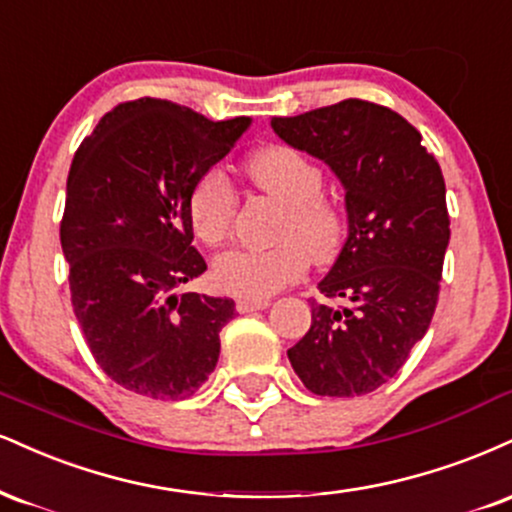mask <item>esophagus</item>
Segmentation results:
<instances>
[{"label":"esophagus","instance_id":"obj_1","mask_svg":"<svg viewBox=\"0 0 512 512\" xmlns=\"http://www.w3.org/2000/svg\"><path fill=\"white\" fill-rule=\"evenodd\" d=\"M272 305L267 298H260V300H250V298H240L236 303V310L240 315H248V312H255V310H267V307Z\"/></svg>","mask_w":512,"mask_h":512}]
</instances>
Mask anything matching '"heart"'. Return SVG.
<instances>
[{"label": "heart", "instance_id": "obj_1", "mask_svg": "<svg viewBox=\"0 0 512 512\" xmlns=\"http://www.w3.org/2000/svg\"><path fill=\"white\" fill-rule=\"evenodd\" d=\"M248 176L262 193L283 205L274 248H238L219 255L212 281L221 293L260 300L303 276L307 252L326 260L336 250L343 217L322 195L324 176L315 159L291 145H264L248 159ZM238 195L221 169L197 176L188 195L190 229L205 245H221L231 236Z\"/></svg>", "mask_w": 512, "mask_h": 512}]
</instances>
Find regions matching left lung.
I'll use <instances>...</instances> for the list:
<instances>
[{"instance_id": "left-lung-1", "label": "left lung", "mask_w": 512, "mask_h": 512, "mask_svg": "<svg viewBox=\"0 0 512 512\" xmlns=\"http://www.w3.org/2000/svg\"><path fill=\"white\" fill-rule=\"evenodd\" d=\"M283 143L322 159L346 190L348 238L317 283L310 331L288 350L317 396L377 391L432 324L451 238L441 166L422 135L389 107L343 100L274 116Z\"/></svg>"}]
</instances>
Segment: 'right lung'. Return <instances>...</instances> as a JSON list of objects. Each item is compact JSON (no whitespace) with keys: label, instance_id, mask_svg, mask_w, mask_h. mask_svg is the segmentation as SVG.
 <instances>
[{"label":"right lung","instance_id":"1","mask_svg":"<svg viewBox=\"0 0 512 512\" xmlns=\"http://www.w3.org/2000/svg\"><path fill=\"white\" fill-rule=\"evenodd\" d=\"M248 126V116L209 121L140 97L104 114L73 157L61 219L73 312L97 365L126 391L181 400L217 367L236 305L176 288L207 269L190 188Z\"/></svg>","mask_w":512,"mask_h":512}]
</instances>
